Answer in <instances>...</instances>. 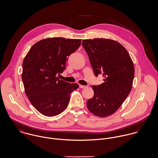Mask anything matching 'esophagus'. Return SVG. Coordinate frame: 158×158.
<instances>
[{"label":"esophagus","mask_w":158,"mask_h":158,"mask_svg":"<svg viewBox=\"0 0 158 158\" xmlns=\"http://www.w3.org/2000/svg\"><path fill=\"white\" fill-rule=\"evenodd\" d=\"M79 87L81 89H83L86 87V86H84V85H79Z\"/></svg>","instance_id":"34e87169"}]
</instances>
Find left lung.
<instances>
[{
	"instance_id": "1",
	"label": "left lung",
	"mask_w": 158,
	"mask_h": 158,
	"mask_svg": "<svg viewBox=\"0 0 158 158\" xmlns=\"http://www.w3.org/2000/svg\"><path fill=\"white\" fill-rule=\"evenodd\" d=\"M82 45L95 75L102 73L104 78L101 85L92 87L94 95L87 101V109L100 117L112 115L131 91L135 76L131 58L122 44L111 39L83 40Z\"/></svg>"
}]
</instances>
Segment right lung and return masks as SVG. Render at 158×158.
<instances>
[{"label":"right lung","mask_w":158,"mask_h":158,"mask_svg":"<svg viewBox=\"0 0 158 158\" xmlns=\"http://www.w3.org/2000/svg\"><path fill=\"white\" fill-rule=\"evenodd\" d=\"M81 39L48 38L35 43L22 64L25 92L32 106L42 114L54 116L67 107L77 83L60 80L69 56L81 45Z\"/></svg>","instance_id":"add662e5"}]
</instances>
